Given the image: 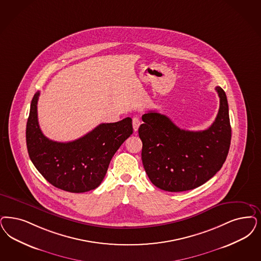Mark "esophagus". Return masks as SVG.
Wrapping results in <instances>:
<instances>
[{"label": "esophagus", "mask_w": 261, "mask_h": 261, "mask_svg": "<svg viewBox=\"0 0 261 261\" xmlns=\"http://www.w3.org/2000/svg\"><path fill=\"white\" fill-rule=\"evenodd\" d=\"M132 123H133V129H134V131L137 132V131H138V129H139V127L141 125L140 118L138 117H133V119H132Z\"/></svg>", "instance_id": "1"}]
</instances>
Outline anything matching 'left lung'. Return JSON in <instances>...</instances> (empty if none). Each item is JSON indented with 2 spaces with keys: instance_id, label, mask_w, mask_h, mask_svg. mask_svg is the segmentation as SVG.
Segmentation results:
<instances>
[{
  "instance_id": "obj_1",
  "label": "left lung",
  "mask_w": 261,
  "mask_h": 261,
  "mask_svg": "<svg viewBox=\"0 0 261 261\" xmlns=\"http://www.w3.org/2000/svg\"><path fill=\"white\" fill-rule=\"evenodd\" d=\"M220 109L215 121L202 131L180 129L157 112L142 117V160L148 178L159 189L183 192L212 178L225 163L230 146L231 127L224 90L216 87Z\"/></svg>"
}]
</instances>
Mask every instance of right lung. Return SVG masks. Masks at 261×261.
<instances>
[{
	"label": "right lung",
	"instance_id": "add662e5",
	"mask_svg": "<svg viewBox=\"0 0 261 261\" xmlns=\"http://www.w3.org/2000/svg\"><path fill=\"white\" fill-rule=\"evenodd\" d=\"M39 91L34 95L26 128L29 156L49 183L71 193L97 188L119 146L133 133L132 119L101 123L90 133L68 143L49 140L37 119Z\"/></svg>",
	"mask_w": 261,
	"mask_h": 261
}]
</instances>
